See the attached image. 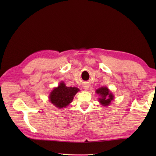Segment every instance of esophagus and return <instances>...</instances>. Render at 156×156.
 I'll list each match as a JSON object with an SVG mask.
<instances>
[{
	"label": "esophagus",
	"mask_w": 156,
	"mask_h": 156,
	"mask_svg": "<svg viewBox=\"0 0 156 156\" xmlns=\"http://www.w3.org/2000/svg\"><path fill=\"white\" fill-rule=\"evenodd\" d=\"M83 87H84V88L85 89V90H88L89 87H88V84H84Z\"/></svg>",
	"instance_id": "esophagus-1"
}]
</instances>
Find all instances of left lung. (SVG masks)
<instances>
[{"mask_svg":"<svg viewBox=\"0 0 156 156\" xmlns=\"http://www.w3.org/2000/svg\"><path fill=\"white\" fill-rule=\"evenodd\" d=\"M96 92L101 96V98H99V102L103 106H107L110 105L111 101L113 100L114 98L113 95L109 92L108 89L106 87H101L97 89Z\"/></svg>","mask_w":156,"mask_h":156,"instance_id":"left-lung-1","label":"left lung"}]
</instances>
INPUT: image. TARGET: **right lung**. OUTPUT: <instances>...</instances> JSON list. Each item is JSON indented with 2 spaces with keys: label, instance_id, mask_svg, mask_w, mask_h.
Here are the masks:
<instances>
[{
  "label": "right lung",
  "instance_id": "obj_1",
  "mask_svg": "<svg viewBox=\"0 0 156 156\" xmlns=\"http://www.w3.org/2000/svg\"><path fill=\"white\" fill-rule=\"evenodd\" d=\"M79 89L75 87H66L64 82H61L58 87L54 88L49 95V101L55 107L62 108L66 107L72 101Z\"/></svg>",
  "mask_w": 156,
  "mask_h": 156
}]
</instances>
